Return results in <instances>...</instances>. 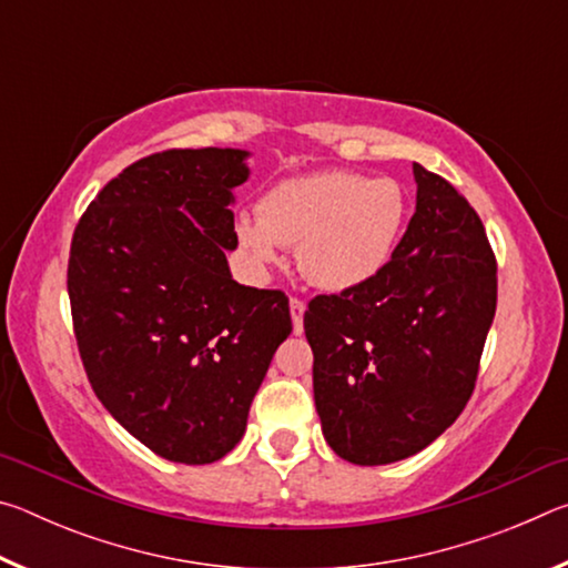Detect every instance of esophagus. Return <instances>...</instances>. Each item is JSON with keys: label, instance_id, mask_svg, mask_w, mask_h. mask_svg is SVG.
<instances>
[{"label": "esophagus", "instance_id": "34e87169", "mask_svg": "<svg viewBox=\"0 0 568 568\" xmlns=\"http://www.w3.org/2000/svg\"><path fill=\"white\" fill-rule=\"evenodd\" d=\"M303 313H305V303L301 301V297H291V318H293L295 335L303 333Z\"/></svg>", "mask_w": 568, "mask_h": 568}]
</instances>
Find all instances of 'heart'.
Segmentation results:
<instances>
[{"label":"heart","mask_w":568,"mask_h":568,"mask_svg":"<svg viewBox=\"0 0 568 568\" xmlns=\"http://www.w3.org/2000/svg\"><path fill=\"white\" fill-rule=\"evenodd\" d=\"M257 217H237L235 237L255 263L297 245V267L323 291L368 285L396 255L408 220L400 182L348 170H321L275 182L257 200Z\"/></svg>","instance_id":"b5f03b06"}]
</instances>
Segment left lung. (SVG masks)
Here are the masks:
<instances>
[{
    "label": "left lung",
    "mask_w": 568,
    "mask_h": 568,
    "mask_svg": "<svg viewBox=\"0 0 568 568\" xmlns=\"http://www.w3.org/2000/svg\"><path fill=\"white\" fill-rule=\"evenodd\" d=\"M416 213L376 281L318 295L303 315L323 436L383 466L444 434L474 393L496 313V257L476 210L413 162Z\"/></svg>",
    "instance_id": "left-lung-1"
}]
</instances>
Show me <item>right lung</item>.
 I'll list each match as a JSON object with an SVG mask.
<instances>
[{"label":"right lung","instance_id":"1","mask_svg":"<svg viewBox=\"0 0 568 568\" xmlns=\"http://www.w3.org/2000/svg\"><path fill=\"white\" fill-rule=\"evenodd\" d=\"M247 150H168L110 180L74 230L77 345L94 393L158 456L230 454L273 355L293 331L281 291L233 281L235 187Z\"/></svg>","mask_w":568,"mask_h":568}]
</instances>
